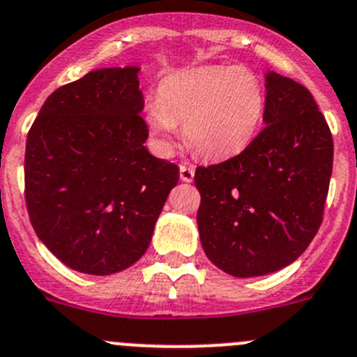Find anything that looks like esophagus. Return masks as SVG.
<instances>
[{
    "instance_id": "esophagus-1",
    "label": "esophagus",
    "mask_w": 357,
    "mask_h": 357,
    "mask_svg": "<svg viewBox=\"0 0 357 357\" xmlns=\"http://www.w3.org/2000/svg\"><path fill=\"white\" fill-rule=\"evenodd\" d=\"M192 178H195V166L181 165V181L192 182Z\"/></svg>"
}]
</instances>
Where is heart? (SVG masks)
Listing matches in <instances>:
<instances>
[{"label": "heart", "instance_id": "b5f03b06", "mask_svg": "<svg viewBox=\"0 0 357 357\" xmlns=\"http://www.w3.org/2000/svg\"><path fill=\"white\" fill-rule=\"evenodd\" d=\"M266 86L253 70L211 65L165 77L146 104V123L157 149L169 152L176 122L195 152L225 159L243 152L266 114Z\"/></svg>", "mask_w": 357, "mask_h": 357}]
</instances>
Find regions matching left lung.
<instances>
[{
  "mask_svg": "<svg viewBox=\"0 0 357 357\" xmlns=\"http://www.w3.org/2000/svg\"><path fill=\"white\" fill-rule=\"evenodd\" d=\"M257 138L228 161L196 168V223L208 260L237 278L290 266L319 231L333 172V136L313 96L266 74Z\"/></svg>",
  "mask_w": 357,
  "mask_h": 357,
  "instance_id": "1",
  "label": "left lung"
}]
</instances>
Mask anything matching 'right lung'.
<instances>
[{
	"instance_id": "1",
	"label": "right lung",
	"mask_w": 357,
	"mask_h": 357,
	"mask_svg": "<svg viewBox=\"0 0 357 357\" xmlns=\"http://www.w3.org/2000/svg\"><path fill=\"white\" fill-rule=\"evenodd\" d=\"M138 67L88 72L47 97L26 139L35 234L67 267L120 273L145 255L178 166L143 146Z\"/></svg>"
}]
</instances>
